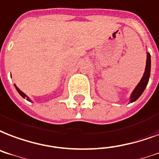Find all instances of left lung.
<instances>
[{
	"instance_id": "8db88e82",
	"label": "left lung",
	"mask_w": 159,
	"mask_h": 159,
	"mask_svg": "<svg viewBox=\"0 0 159 159\" xmlns=\"http://www.w3.org/2000/svg\"><path fill=\"white\" fill-rule=\"evenodd\" d=\"M150 69H151V56H150L149 53H148L146 68H145V71H144L143 77H142L140 82L138 84L136 88L134 89V91L132 93V95H131V102L136 101L137 99L142 95V93H143V91L145 90V88H146L148 85V80H149Z\"/></svg>"
}]
</instances>
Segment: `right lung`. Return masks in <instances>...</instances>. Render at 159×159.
<instances>
[{
	"label": "right lung",
	"instance_id": "right-lung-1",
	"mask_svg": "<svg viewBox=\"0 0 159 159\" xmlns=\"http://www.w3.org/2000/svg\"><path fill=\"white\" fill-rule=\"evenodd\" d=\"M15 87H16V89L17 90V92H18V93H20V95L21 96L22 98H27V100H28V101H30V100H29V99H28V98L26 97V94H25V93H22V92H21V91H20V89H19V88H18L17 87H16V85H15Z\"/></svg>",
	"mask_w": 159,
	"mask_h": 159
}]
</instances>
